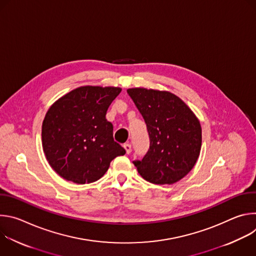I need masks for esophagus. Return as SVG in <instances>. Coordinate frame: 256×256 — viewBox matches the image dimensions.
<instances>
[{
	"label": "esophagus",
	"mask_w": 256,
	"mask_h": 256,
	"mask_svg": "<svg viewBox=\"0 0 256 256\" xmlns=\"http://www.w3.org/2000/svg\"><path fill=\"white\" fill-rule=\"evenodd\" d=\"M124 148L126 149V154H130V153L132 152V144H128V142L124 144Z\"/></svg>",
	"instance_id": "1"
}]
</instances>
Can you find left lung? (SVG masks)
<instances>
[{
	"label": "left lung",
	"mask_w": 256,
	"mask_h": 256,
	"mask_svg": "<svg viewBox=\"0 0 256 256\" xmlns=\"http://www.w3.org/2000/svg\"><path fill=\"white\" fill-rule=\"evenodd\" d=\"M147 124L150 149L134 161L140 175L154 184H173L194 168L202 148V128L192 109L168 91L128 89Z\"/></svg>",
	"instance_id": "left-lung-1"
}]
</instances>
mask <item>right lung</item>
<instances>
[{
    "label": "right lung",
    "instance_id": "right-lung-1",
    "mask_svg": "<svg viewBox=\"0 0 256 256\" xmlns=\"http://www.w3.org/2000/svg\"><path fill=\"white\" fill-rule=\"evenodd\" d=\"M120 91L118 87L82 86L50 107L42 122V148L60 176L78 184H91L105 174L116 157L126 154L105 118Z\"/></svg>",
    "mask_w": 256,
    "mask_h": 256
}]
</instances>
